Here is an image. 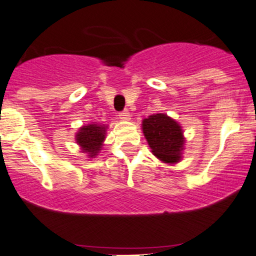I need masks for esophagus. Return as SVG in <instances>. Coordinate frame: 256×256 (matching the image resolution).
<instances>
[{
  "mask_svg": "<svg viewBox=\"0 0 256 256\" xmlns=\"http://www.w3.org/2000/svg\"><path fill=\"white\" fill-rule=\"evenodd\" d=\"M118 116H120V118L122 121H129V120H130V114H129L128 110L121 112L120 114H118Z\"/></svg>",
  "mask_w": 256,
  "mask_h": 256,
  "instance_id": "1",
  "label": "esophagus"
}]
</instances>
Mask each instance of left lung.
<instances>
[{"label":"left lung","mask_w":256,"mask_h":256,"mask_svg":"<svg viewBox=\"0 0 256 256\" xmlns=\"http://www.w3.org/2000/svg\"><path fill=\"white\" fill-rule=\"evenodd\" d=\"M142 130L152 152L166 164L181 160L184 138L181 126L166 114H154L142 121Z\"/></svg>","instance_id":"obj_1"}]
</instances>
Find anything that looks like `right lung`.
<instances>
[{
	"label": "right lung",
	"mask_w": 256,
	"mask_h": 256,
	"mask_svg": "<svg viewBox=\"0 0 256 256\" xmlns=\"http://www.w3.org/2000/svg\"><path fill=\"white\" fill-rule=\"evenodd\" d=\"M106 129L107 126L92 124L84 126L76 132V144L82 148V152H87L89 158H95L101 150L106 138Z\"/></svg>",
	"instance_id": "obj_1"
}]
</instances>
